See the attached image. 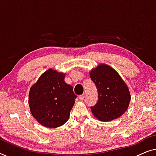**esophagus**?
Returning a JSON list of instances; mask_svg holds the SVG:
<instances>
[{
    "mask_svg": "<svg viewBox=\"0 0 156 156\" xmlns=\"http://www.w3.org/2000/svg\"><path fill=\"white\" fill-rule=\"evenodd\" d=\"M84 98H85V94H82V95L79 96V99H80V100H84Z\"/></svg>",
    "mask_w": 156,
    "mask_h": 156,
    "instance_id": "obj_1",
    "label": "esophagus"
}]
</instances>
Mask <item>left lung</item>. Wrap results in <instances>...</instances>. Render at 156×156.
Returning <instances> with one entry per match:
<instances>
[{"label": "left lung", "mask_w": 156, "mask_h": 156, "mask_svg": "<svg viewBox=\"0 0 156 156\" xmlns=\"http://www.w3.org/2000/svg\"><path fill=\"white\" fill-rule=\"evenodd\" d=\"M90 76L98 93L97 103L90 107L95 117L102 122L121 117L128 108L131 95L117 72L109 66L101 64L92 70Z\"/></svg>", "instance_id": "left-lung-1"}]
</instances>
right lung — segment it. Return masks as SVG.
Masks as SVG:
<instances>
[{"label": "right lung", "instance_id": "1", "mask_svg": "<svg viewBox=\"0 0 156 156\" xmlns=\"http://www.w3.org/2000/svg\"><path fill=\"white\" fill-rule=\"evenodd\" d=\"M64 78V73L49 69L30 88V111L44 126L56 128L69 119L77 95L73 87L65 83Z\"/></svg>", "mask_w": 156, "mask_h": 156}]
</instances>
